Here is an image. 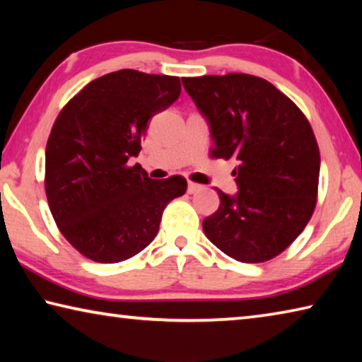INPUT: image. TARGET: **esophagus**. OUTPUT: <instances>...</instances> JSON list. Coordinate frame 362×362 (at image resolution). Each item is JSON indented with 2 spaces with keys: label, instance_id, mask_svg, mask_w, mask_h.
<instances>
[{
  "label": "esophagus",
  "instance_id": "1",
  "mask_svg": "<svg viewBox=\"0 0 362 362\" xmlns=\"http://www.w3.org/2000/svg\"><path fill=\"white\" fill-rule=\"evenodd\" d=\"M203 188L201 185H198V183H193V182H188V193L193 194L196 192H199V189Z\"/></svg>",
  "mask_w": 362,
  "mask_h": 362
}]
</instances>
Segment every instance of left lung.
Instances as JSON below:
<instances>
[{
	"mask_svg": "<svg viewBox=\"0 0 362 362\" xmlns=\"http://www.w3.org/2000/svg\"><path fill=\"white\" fill-rule=\"evenodd\" d=\"M204 116L212 156L235 158L236 194L217 189L220 206L203 220L204 235L244 263L283 252L313 216L320 148L308 119L267 79L228 73L182 78Z\"/></svg>",
	"mask_w": 362,
	"mask_h": 362,
	"instance_id": "obj_1",
	"label": "left lung"
}]
</instances>
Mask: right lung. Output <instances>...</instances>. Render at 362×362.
<instances>
[{"mask_svg": "<svg viewBox=\"0 0 362 362\" xmlns=\"http://www.w3.org/2000/svg\"><path fill=\"white\" fill-rule=\"evenodd\" d=\"M180 79L119 70L90 81L59 113L46 145V196L59 230L84 257L118 263L155 240L163 211L187 192L139 163L148 121L179 99Z\"/></svg>", "mask_w": 362, "mask_h": 362, "instance_id": "obj_1", "label": "right lung"}]
</instances>
